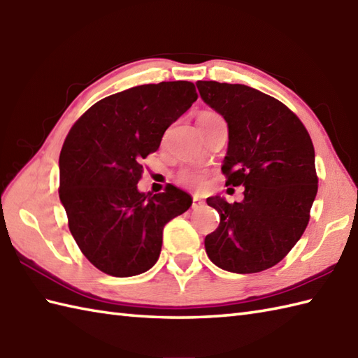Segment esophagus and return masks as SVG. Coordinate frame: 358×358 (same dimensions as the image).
<instances>
[{
	"label": "esophagus",
	"instance_id": "1",
	"mask_svg": "<svg viewBox=\"0 0 358 358\" xmlns=\"http://www.w3.org/2000/svg\"><path fill=\"white\" fill-rule=\"evenodd\" d=\"M201 206H204V201H201L199 196H194V203H192V208L194 209H196V208H201Z\"/></svg>",
	"mask_w": 358,
	"mask_h": 358
}]
</instances>
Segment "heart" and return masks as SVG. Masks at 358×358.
<instances>
[{"instance_id":"obj_1","label":"heart","mask_w":358,"mask_h":358,"mask_svg":"<svg viewBox=\"0 0 358 358\" xmlns=\"http://www.w3.org/2000/svg\"><path fill=\"white\" fill-rule=\"evenodd\" d=\"M215 115V113H210V112H204L200 115V118L204 117H212ZM204 178H206V173H204L203 169L200 167H186V169L181 171L178 173V181L181 185H186V186H191V187H199L203 185Z\"/></svg>"}]
</instances>
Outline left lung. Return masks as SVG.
Masks as SVG:
<instances>
[{
  "instance_id": "8db88e82",
  "label": "left lung",
  "mask_w": 358,
  "mask_h": 358,
  "mask_svg": "<svg viewBox=\"0 0 358 358\" xmlns=\"http://www.w3.org/2000/svg\"><path fill=\"white\" fill-rule=\"evenodd\" d=\"M196 87L227 123L226 185L245 186L240 203L218 195L206 200L220 215L204 238L206 254L235 273L269 269L308 226L318 189L313 140L294 112L260 90L217 81H196Z\"/></svg>"
}]
</instances>
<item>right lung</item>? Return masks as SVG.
Returning <instances> with one entry per match:
<instances>
[{
  "instance_id": "obj_1",
  "label": "right lung",
  "mask_w": 358,
  "mask_h": 358,
  "mask_svg": "<svg viewBox=\"0 0 358 358\" xmlns=\"http://www.w3.org/2000/svg\"><path fill=\"white\" fill-rule=\"evenodd\" d=\"M199 98L191 81L126 89L95 103L71 129L59 154V200L81 252L113 277L149 271L167 222L192 204L178 187L140 192L141 162L166 129Z\"/></svg>"
}]
</instances>
